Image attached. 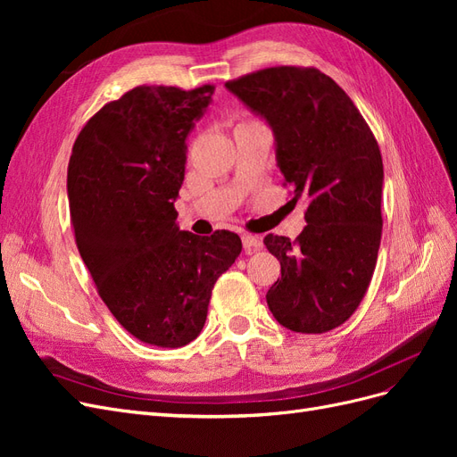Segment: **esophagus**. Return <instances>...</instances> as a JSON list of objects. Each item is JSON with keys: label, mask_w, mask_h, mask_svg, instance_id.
I'll return each mask as SVG.
<instances>
[{"label": "esophagus", "mask_w": 457, "mask_h": 457, "mask_svg": "<svg viewBox=\"0 0 457 457\" xmlns=\"http://www.w3.org/2000/svg\"><path fill=\"white\" fill-rule=\"evenodd\" d=\"M242 245L247 252H257L262 247V242H261V238L253 237V234H242Z\"/></svg>", "instance_id": "1"}]
</instances>
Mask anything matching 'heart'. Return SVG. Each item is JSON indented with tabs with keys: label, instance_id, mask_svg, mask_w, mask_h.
I'll use <instances>...</instances> for the list:
<instances>
[{
	"label": "heart",
	"instance_id": "obj_1",
	"mask_svg": "<svg viewBox=\"0 0 457 457\" xmlns=\"http://www.w3.org/2000/svg\"><path fill=\"white\" fill-rule=\"evenodd\" d=\"M245 123H252V120H244V121H238V123H237V128H240V126H245Z\"/></svg>",
	"mask_w": 457,
	"mask_h": 457
}]
</instances>
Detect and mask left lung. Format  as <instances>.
Instances as JSON below:
<instances>
[{
    "mask_svg": "<svg viewBox=\"0 0 457 457\" xmlns=\"http://www.w3.org/2000/svg\"><path fill=\"white\" fill-rule=\"evenodd\" d=\"M225 86L270 123L292 202L309 200L307 227L294 242L265 237L282 269L267 305L284 328L324 334L349 320L376 270L379 145L351 96L314 66L262 68Z\"/></svg>",
    "mask_w": 457,
    "mask_h": 457,
    "instance_id": "8db88e82",
    "label": "left lung"
}]
</instances>
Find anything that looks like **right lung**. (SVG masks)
<instances>
[{
	"instance_id": "1",
	"label": "right lung",
	"mask_w": 457,
	"mask_h": 457,
	"mask_svg": "<svg viewBox=\"0 0 457 457\" xmlns=\"http://www.w3.org/2000/svg\"><path fill=\"white\" fill-rule=\"evenodd\" d=\"M213 86H139L106 103L79 131L68 162L78 252L96 292L133 337L162 349L196 339L217 278L240 237L179 230L187 135Z\"/></svg>"
}]
</instances>
